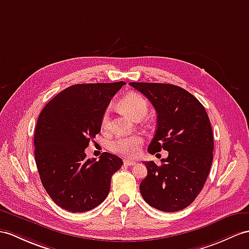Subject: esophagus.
Returning a JSON list of instances; mask_svg holds the SVG:
<instances>
[{
    "label": "esophagus",
    "instance_id": "34e87169",
    "mask_svg": "<svg viewBox=\"0 0 249 249\" xmlns=\"http://www.w3.org/2000/svg\"><path fill=\"white\" fill-rule=\"evenodd\" d=\"M124 165H126V166H134L135 163H136V161L130 160H124Z\"/></svg>",
    "mask_w": 249,
    "mask_h": 249
}]
</instances>
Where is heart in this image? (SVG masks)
<instances>
[{"label": "heart", "mask_w": 249, "mask_h": 249, "mask_svg": "<svg viewBox=\"0 0 249 249\" xmlns=\"http://www.w3.org/2000/svg\"><path fill=\"white\" fill-rule=\"evenodd\" d=\"M119 107L125 113H128L131 117L138 119L144 117L145 114H147L148 101L141 94L130 93L119 101ZM101 128L104 130L110 128V112H108V110H106L102 114ZM142 142V137L137 134L130 136H118L108 142L107 147L113 153L134 157L141 152Z\"/></svg>", "instance_id": "b5f03b06"}]
</instances>
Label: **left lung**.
<instances>
[{
  "instance_id": "8db88e82",
  "label": "left lung",
  "mask_w": 249,
  "mask_h": 249,
  "mask_svg": "<svg viewBox=\"0 0 249 249\" xmlns=\"http://www.w3.org/2000/svg\"><path fill=\"white\" fill-rule=\"evenodd\" d=\"M157 113L155 135L148 151H168L157 166L143 161L148 174L141 183L143 199L165 212L189 206L201 192L213 160V134L205 107L186 89L168 83L131 82Z\"/></svg>"
}]
</instances>
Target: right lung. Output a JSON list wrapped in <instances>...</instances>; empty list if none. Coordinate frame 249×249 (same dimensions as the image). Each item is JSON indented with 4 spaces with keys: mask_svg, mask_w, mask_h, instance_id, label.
<instances>
[{
    "mask_svg": "<svg viewBox=\"0 0 249 249\" xmlns=\"http://www.w3.org/2000/svg\"><path fill=\"white\" fill-rule=\"evenodd\" d=\"M124 81L74 84L48 102L35 130V160L44 189L59 207L86 212L100 205L112 175L124 165L105 152L98 161L84 150L101 130V116Z\"/></svg>",
    "mask_w": 249,
    "mask_h": 249,
    "instance_id": "obj_1",
    "label": "right lung"
}]
</instances>
